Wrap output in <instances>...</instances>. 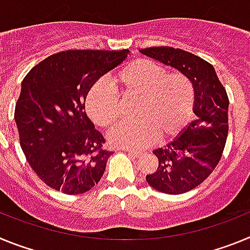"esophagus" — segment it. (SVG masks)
Masks as SVG:
<instances>
[{
	"label": "esophagus",
	"mask_w": 250,
	"mask_h": 250,
	"mask_svg": "<svg viewBox=\"0 0 250 250\" xmlns=\"http://www.w3.org/2000/svg\"><path fill=\"white\" fill-rule=\"evenodd\" d=\"M126 152H129L130 155L135 156V158H139V156H141V152L140 151H136V150H131V149H124Z\"/></svg>",
	"instance_id": "34e87169"
}]
</instances>
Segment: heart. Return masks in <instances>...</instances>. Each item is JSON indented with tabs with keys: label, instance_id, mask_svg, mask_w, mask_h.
Listing matches in <instances>:
<instances>
[{
	"label": "heart",
	"instance_id": "b5f03b06",
	"mask_svg": "<svg viewBox=\"0 0 250 250\" xmlns=\"http://www.w3.org/2000/svg\"><path fill=\"white\" fill-rule=\"evenodd\" d=\"M123 103L135 100L131 116L109 132L112 145L140 149L154 139L161 143L176 138L190 123L195 105L193 83L182 72L167 74L164 65L147 59L132 60L110 79ZM85 110L99 127H110L121 114L114 91L96 83L85 99Z\"/></svg>",
	"mask_w": 250,
	"mask_h": 250
}]
</instances>
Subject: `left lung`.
<instances>
[{
	"instance_id": "1",
	"label": "left lung",
	"mask_w": 250,
	"mask_h": 250,
	"mask_svg": "<svg viewBox=\"0 0 250 250\" xmlns=\"http://www.w3.org/2000/svg\"><path fill=\"white\" fill-rule=\"evenodd\" d=\"M141 54L187 75L195 91L191 121L171 143L154 150L158 169L146 175L150 187L165 194H183L202 184L222 158L228 136L229 99L213 65L180 48L149 47Z\"/></svg>"
}]
</instances>
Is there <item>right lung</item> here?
Wrapping results in <instances>:
<instances>
[{"mask_svg":"<svg viewBox=\"0 0 250 250\" xmlns=\"http://www.w3.org/2000/svg\"><path fill=\"white\" fill-rule=\"evenodd\" d=\"M129 50H70L37 63L21 83L15 107L20 144L39 178L76 195L100 182L112 152L85 112L86 95Z\"/></svg>","mask_w":250,"mask_h":250,"instance_id":"add662e5","label":"right lung"}]
</instances>
